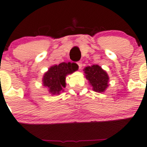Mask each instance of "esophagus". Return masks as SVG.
Here are the masks:
<instances>
[{
  "label": "esophagus",
  "mask_w": 147,
  "mask_h": 147,
  "mask_svg": "<svg viewBox=\"0 0 147 147\" xmlns=\"http://www.w3.org/2000/svg\"><path fill=\"white\" fill-rule=\"evenodd\" d=\"M77 64H78V67H79V68H80V69H81V67H82V65H83V64H82V62L81 61H78V62H77Z\"/></svg>",
  "instance_id": "esophagus-1"
}]
</instances>
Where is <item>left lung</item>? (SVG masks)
<instances>
[{"label": "left lung", "mask_w": 147, "mask_h": 147, "mask_svg": "<svg viewBox=\"0 0 147 147\" xmlns=\"http://www.w3.org/2000/svg\"><path fill=\"white\" fill-rule=\"evenodd\" d=\"M86 78L92 86L93 90L96 92H104L108 87L109 77L107 73L101 69L98 65L94 64L91 67H87L84 69Z\"/></svg>", "instance_id": "8db88e82"}]
</instances>
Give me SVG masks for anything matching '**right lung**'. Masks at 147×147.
Segmentation results:
<instances>
[{
	"instance_id": "right-lung-1",
	"label": "right lung",
	"mask_w": 147,
	"mask_h": 147,
	"mask_svg": "<svg viewBox=\"0 0 147 147\" xmlns=\"http://www.w3.org/2000/svg\"><path fill=\"white\" fill-rule=\"evenodd\" d=\"M78 69L75 63L62 62L59 65H54L49 68L42 78V83L45 87L49 88L51 94L57 95L63 91L65 87V78L67 75L71 74Z\"/></svg>"
}]
</instances>
